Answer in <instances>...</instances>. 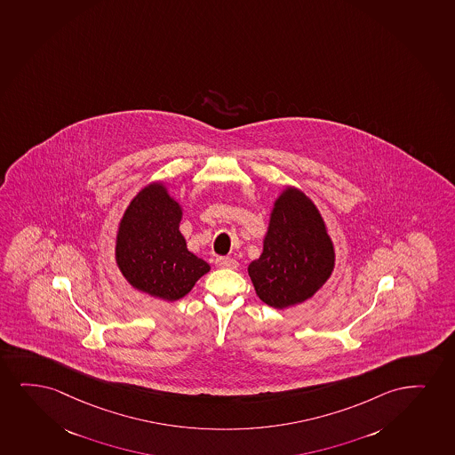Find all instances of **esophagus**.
Here are the masks:
<instances>
[{"label": "esophagus", "instance_id": "esophagus-1", "mask_svg": "<svg viewBox=\"0 0 455 455\" xmlns=\"http://www.w3.org/2000/svg\"><path fill=\"white\" fill-rule=\"evenodd\" d=\"M216 266L220 267V268L236 270L239 264H237V260L231 259V258H218V259H216Z\"/></svg>", "mask_w": 455, "mask_h": 455}]
</instances>
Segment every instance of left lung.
Wrapping results in <instances>:
<instances>
[{"instance_id": "left-lung-1", "label": "left lung", "mask_w": 455, "mask_h": 455, "mask_svg": "<svg viewBox=\"0 0 455 455\" xmlns=\"http://www.w3.org/2000/svg\"><path fill=\"white\" fill-rule=\"evenodd\" d=\"M264 247L248 266L256 295L273 308L310 299L335 268V245L324 219L304 191L283 187L273 202Z\"/></svg>"}]
</instances>
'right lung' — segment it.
I'll use <instances>...</instances> for the list:
<instances>
[{
  "instance_id": "obj_1",
  "label": "right lung",
  "mask_w": 455,
  "mask_h": 455,
  "mask_svg": "<svg viewBox=\"0 0 455 455\" xmlns=\"http://www.w3.org/2000/svg\"><path fill=\"white\" fill-rule=\"evenodd\" d=\"M183 208L162 180L148 183L126 207L116 236V264L134 289L178 301L210 272L179 230Z\"/></svg>"
}]
</instances>
